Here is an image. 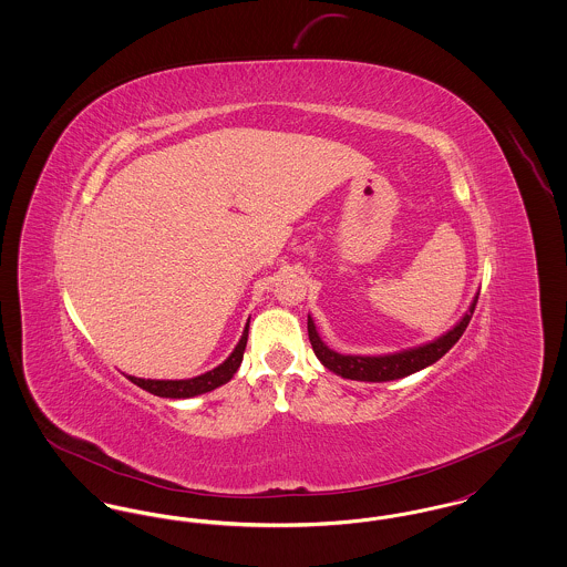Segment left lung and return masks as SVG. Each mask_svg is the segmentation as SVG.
Returning <instances> with one entry per match:
<instances>
[{"label": "left lung", "mask_w": 567, "mask_h": 567, "mask_svg": "<svg viewBox=\"0 0 567 567\" xmlns=\"http://www.w3.org/2000/svg\"><path fill=\"white\" fill-rule=\"evenodd\" d=\"M476 301H478V293L474 297L470 310L463 315V319L451 331L440 336L437 340L427 342L423 347L408 349V351L393 352V354L361 357V354H340V352L331 351L319 338L315 321L310 317H308V338H310L312 351L319 357V361L323 363L327 370H331L338 377L365 380V382L398 380V378L410 377V374L432 365L437 359H442L446 352L451 351L457 344L458 338L463 336L467 323H470V319L474 315V308H476Z\"/></svg>", "instance_id": "1"}]
</instances>
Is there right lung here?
Instances as JSON below:
<instances>
[{"label":"right lung","mask_w":567,"mask_h":567,"mask_svg":"<svg viewBox=\"0 0 567 567\" xmlns=\"http://www.w3.org/2000/svg\"><path fill=\"white\" fill-rule=\"evenodd\" d=\"M246 340H248V324L244 327L243 338L238 342V347L234 352L218 365L215 370L202 374V377L189 378V380H146V378L127 377L140 389L159 395V398H169V400H187L195 398L208 391H215L216 386L229 382L234 374L238 372L240 363H243L244 349H246Z\"/></svg>","instance_id":"1"}]
</instances>
